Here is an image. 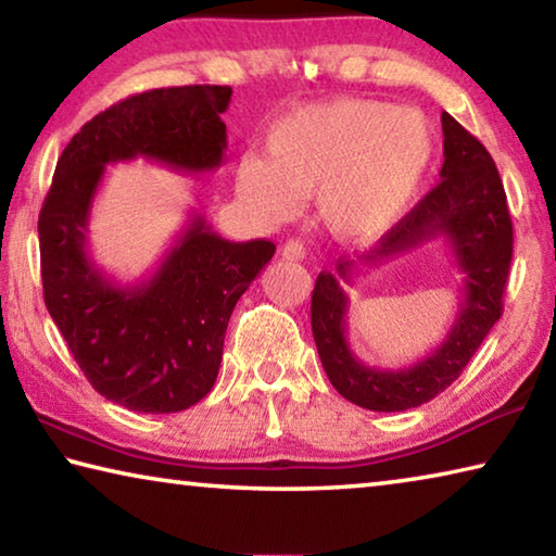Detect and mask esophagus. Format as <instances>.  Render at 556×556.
<instances>
[{"mask_svg": "<svg viewBox=\"0 0 556 556\" xmlns=\"http://www.w3.org/2000/svg\"><path fill=\"white\" fill-rule=\"evenodd\" d=\"M281 257L294 260V262L304 260V257H306V248H304V242H299V240H289V242H285V248H281Z\"/></svg>", "mask_w": 556, "mask_h": 556, "instance_id": "1", "label": "esophagus"}]
</instances>
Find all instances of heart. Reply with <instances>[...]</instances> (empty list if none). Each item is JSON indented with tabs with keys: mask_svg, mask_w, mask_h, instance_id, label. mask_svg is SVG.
Listing matches in <instances>:
<instances>
[{
	"mask_svg": "<svg viewBox=\"0 0 556 556\" xmlns=\"http://www.w3.org/2000/svg\"><path fill=\"white\" fill-rule=\"evenodd\" d=\"M434 156V131L419 110L336 98L294 108L271 125L267 156H244L238 191L269 220L318 199L341 240H375L417 195Z\"/></svg>",
	"mask_w": 556,
	"mask_h": 556,
	"instance_id": "heart-1",
	"label": "heart"
}]
</instances>
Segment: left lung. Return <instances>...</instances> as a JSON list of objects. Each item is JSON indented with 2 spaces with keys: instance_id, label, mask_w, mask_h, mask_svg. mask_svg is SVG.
Returning <instances> with one entry per match:
<instances>
[{
  "instance_id": "1",
  "label": "left lung",
  "mask_w": 556,
  "mask_h": 556,
  "mask_svg": "<svg viewBox=\"0 0 556 556\" xmlns=\"http://www.w3.org/2000/svg\"><path fill=\"white\" fill-rule=\"evenodd\" d=\"M441 181L380 244L357 260L341 257L338 275L321 271L312 294V331L318 357L333 388L357 407L404 412L434 400L454 382L503 316V291L513 260V220L493 156L444 112ZM446 237L465 275V299L447 341L412 369L378 371L356 361L344 341L346 295L338 278L350 280L357 261L374 266L419 243Z\"/></svg>"
}]
</instances>
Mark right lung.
Wrapping results in <instances>:
<instances>
[{"label":"right lung","instance_id":"obj_1","mask_svg":"<svg viewBox=\"0 0 556 556\" xmlns=\"http://www.w3.org/2000/svg\"><path fill=\"white\" fill-rule=\"evenodd\" d=\"M230 96L159 88L100 112L63 149L39 213L46 308L92 388L131 412H181L211 392L232 308L277 248L225 240L195 213L154 275L122 287L88 255L92 199L108 164L137 156L184 174L218 168Z\"/></svg>","mask_w":556,"mask_h":556}]
</instances>
